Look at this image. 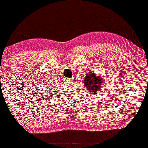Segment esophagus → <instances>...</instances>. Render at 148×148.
I'll return each mask as SVG.
<instances>
[{
  "label": "esophagus",
  "mask_w": 148,
  "mask_h": 148,
  "mask_svg": "<svg viewBox=\"0 0 148 148\" xmlns=\"http://www.w3.org/2000/svg\"><path fill=\"white\" fill-rule=\"evenodd\" d=\"M67 79V81H70V80L72 79L71 78H68V79Z\"/></svg>",
  "instance_id": "34e87169"
}]
</instances>
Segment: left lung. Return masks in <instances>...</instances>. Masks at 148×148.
Wrapping results in <instances>:
<instances>
[{
  "instance_id": "obj_1",
  "label": "left lung",
  "mask_w": 148,
  "mask_h": 148,
  "mask_svg": "<svg viewBox=\"0 0 148 148\" xmlns=\"http://www.w3.org/2000/svg\"><path fill=\"white\" fill-rule=\"evenodd\" d=\"M84 83L85 85V87L87 89L88 93L90 95H97L98 92H99L100 90L103 87V80L100 75H97L94 73L90 72L87 73V74L85 75L84 77Z\"/></svg>"
}]
</instances>
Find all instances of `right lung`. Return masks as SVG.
<instances>
[{
    "label": "right lung",
    "mask_w": 148,
    "mask_h": 148,
    "mask_svg": "<svg viewBox=\"0 0 148 148\" xmlns=\"http://www.w3.org/2000/svg\"><path fill=\"white\" fill-rule=\"evenodd\" d=\"M46 88H47V87H46ZM48 88H49H49H49V87H48ZM47 90V91H50V90Z\"/></svg>",
    "instance_id": "add662e5"
}]
</instances>
